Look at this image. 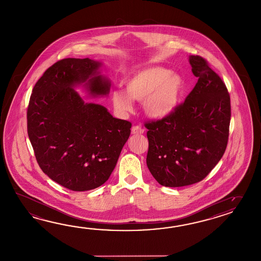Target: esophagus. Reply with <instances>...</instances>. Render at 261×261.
Here are the masks:
<instances>
[{
    "instance_id": "esophagus-1",
    "label": "esophagus",
    "mask_w": 261,
    "mask_h": 261,
    "mask_svg": "<svg viewBox=\"0 0 261 261\" xmlns=\"http://www.w3.org/2000/svg\"><path fill=\"white\" fill-rule=\"evenodd\" d=\"M144 132H145V129L139 127V126H134V127H133V128H132V134H134V135L143 134H144Z\"/></svg>"
}]
</instances>
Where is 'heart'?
<instances>
[{"instance_id":"b5f03b06","label":"heart","mask_w":261,"mask_h":261,"mask_svg":"<svg viewBox=\"0 0 261 261\" xmlns=\"http://www.w3.org/2000/svg\"><path fill=\"white\" fill-rule=\"evenodd\" d=\"M125 92L115 90L112 100L122 114L134 110V100L143 101L147 116L164 120L176 112L186 90L185 80L178 73L163 67H149L138 70L124 81Z\"/></svg>"}]
</instances>
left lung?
<instances>
[{
	"instance_id": "obj_1",
	"label": "left lung",
	"mask_w": 261,
	"mask_h": 261,
	"mask_svg": "<svg viewBox=\"0 0 261 261\" xmlns=\"http://www.w3.org/2000/svg\"><path fill=\"white\" fill-rule=\"evenodd\" d=\"M198 78L193 91L164 120L146 123V165L165 187L192 185L205 178L223 157L230 124V97L206 61L190 55Z\"/></svg>"
}]
</instances>
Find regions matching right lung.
<instances>
[{
    "label": "right lung",
    "mask_w": 261,
    "mask_h": 261,
    "mask_svg": "<svg viewBox=\"0 0 261 261\" xmlns=\"http://www.w3.org/2000/svg\"><path fill=\"white\" fill-rule=\"evenodd\" d=\"M102 61L66 58L37 81L27 111V128L37 163L50 179L84 192L108 180L130 134V122L115 118L86 97H106L110 81Z\"/></svg>",
    "instance_id": "add662e5"
}]
</instances>
